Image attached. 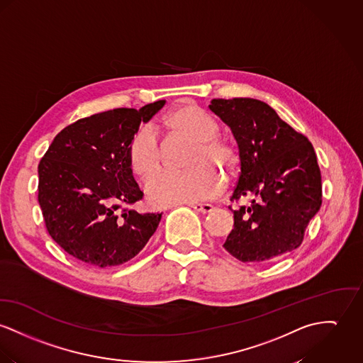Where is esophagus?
Returning a JSON list of instances; mask_svg holds the SVG:
<instances>
[{
  "instance_id": "1",
  "label": "esophagus",
  "mask_w": 363,
  "mask_h": 363,
  "mask_svg": "<svg viewBox=\"0 0 363 363\" xmlns=\"http://www.w3.org/2000/svg\"><path fill=\"white\" fill-rule=\"evenodd\" d=\"M189 206L201 214H207V213L213 211V208H214L211 204H206V203H191Z\"/></svg>"
}]
</instances>
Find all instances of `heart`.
<instances>
[{
	"instance_id": "obj_1",
	"label": "heart",
	"mask_w": 363,
	"mask_h": 363,
	"mask_svg": "<svg viewBox=\"0 0 363 363\" xmlns=\"http://www.w3.org/2000/svg\"><path fill=\"white\" fill-rule=\"evenodd\" d=\"M159 127L171 134L192 140L185 171H166L146 185L149 203L156 208L208 199L221 191V181L214 171L220 168L230 175L238 166L235 147L217 135L218 125L207 113L192 104L174 108L160 120ZM127 160L131 171L143 181L160 168L162 150L152 128L140 127L128 140Z\"/></svg>"
}]
</instances>
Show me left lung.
<instances>
[{
  "instance_id": "left-lung-1",
  "label": "left lung",
  "mask_w": 363,
  "mask_h": 363,
  "mask_svg": "<svg viewBox=\"0 0 363 363\" xmlns=\"http://www.w3.org/2000/svg\"><path fill=\"white\" fill-rule=\"evenodd\" d=\"M208 108L230 128L239 147L240 174L230 201L252 196L250 204L232 210L235 223L225 250L251 264L296 250L322 204L312 143L258 99H213Z\"/></svg>"
}]
</instances>
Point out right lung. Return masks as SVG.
<instances>
[{
    "instance_id": "obj_1",
    "label": "right lung",
    "mask_w": 363,
    "mask_h": 363,
    "mask_svg": "<svg viewBox=\"0 0 363 363\" xmlns=\"http://www.w3.org/2000/svg\"><path fill=\"white\" fill-rule=\"evenodd\" d=\"M118 108L84 117L56 135L38 164V203L48 233L84 264L121 265L156 232L162 214L125 206L142 199L127 160V146L140 121L164 106Z\"/></svg>"
}]
</instances>
